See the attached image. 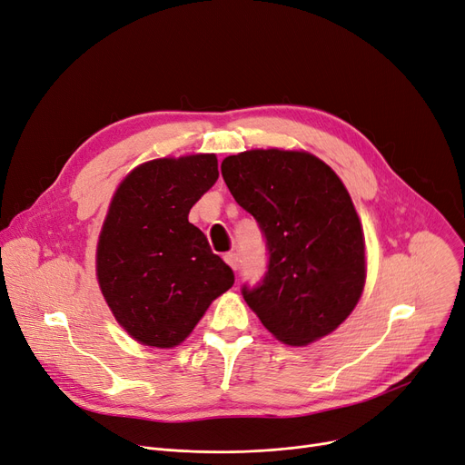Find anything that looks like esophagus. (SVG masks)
<instances>
[{
	"instance_id": "esophagus-1",
	"label": "esophagus",
	"mask_w": 465,
	"mask_h": 465,
	"mask_svg": "<svg viewBox=\"0 0 465 465\" xmlns=\"http://www.w3.org/2000/svg\"><path fill=\"white\" fill-rule=\"evenodd\" d=\"M224 260H226V263L232 267L233 272H237V270H239V256H237L235 252H230V254H226V258H224Z\"/></svg>"
}]
</instances>
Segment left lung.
Masks as SVG:
<instances>
[{"label":"left lung","mask_w":465,"mask_h":465,"mask_svg":"<svg viewBox=\"0 0 465 465\" xmlns=\"http://www.w3.org/2000/svg\"><path fill=\"white\" fill-rule=\"evenodd\" d=\"M220 169L267 249V272L242 284V298L286 345L333 331L365 282L363 233L343 183L322 160L294 151H247Z\"/></svg>","instance_id":"1"}]
</instances>
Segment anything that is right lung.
<instances>
[{"instance_id":"1","label":"right lung","mask_w":465,"mask_h":465,"mask_svg":"<svg viewBox=\"0 0 465 465\" xmlns=\"http://www.w3.org/2000/svg\"><path fill=\"white\" fill-rule=\"evenodd\" d=\"M216 179L214 154L153 160L135 167L111 202L97 281L118 324L143 345H179L233 286L232 267L188 223Z\"/></svg>"}]
</instances>
